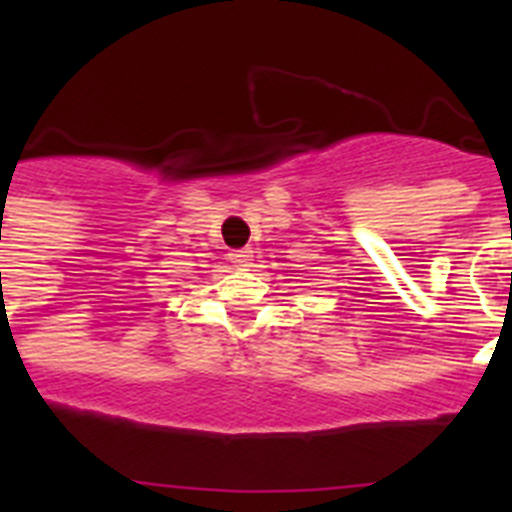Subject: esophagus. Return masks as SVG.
Wrapping results in <instances>:
<instances>
[{"label":"esophagus","instance_id":"esophagus-1","mask_svg":"<svg viewBox=\"0 0 512 512\" xmlns=\"http://www.w3.org/2000/svg\"><path fill=\"white\" fill-rule=\"evenodd\" d=\"M230 264H235L238 269H251L253 266V251L251 248H235V251L228 253Z\"/></svg>","mask_w":512,"mask_h":512}]
</instances>
